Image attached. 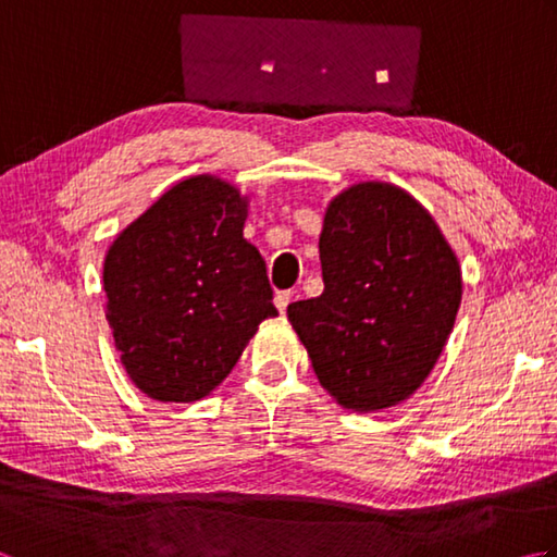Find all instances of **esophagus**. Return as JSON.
<instances>
[{"label": "esophagus", "instance_id": "1", "mask_svg": "<svg viewBox=\"0 0 557 557\" xmlns=\"http://www.w3.org/2000/svg\"><path fill=\"white\" fill-rule=\"evenodd\" d=\"M292 299H294V292H277V294H275V306H277V311H280V313H285Z\"/></svg>", "mask_w": 557, "mask_h": 557}]
</instances>
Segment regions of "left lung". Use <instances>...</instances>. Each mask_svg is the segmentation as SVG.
I'll return each mask as SVG.
<instances>
[{
	"instance_id": "left-lung-1",
	"label": "left lung",
	"mask_w": 557,
	"mask_h": 557,
	"mask_svg": "<svg viewBox=\"0 0 557 557\" xmlns=\"http://www.w3.org/2000/svg\"><path fill=\"white\" fill-rule=\"evenodd\" d=\"M318 251L323 294L287 306L315 377L351 411L399 405L453 333L461 301L453 246L405 188L361 182L330 200Z\"/></svg>"
}]
</instances>
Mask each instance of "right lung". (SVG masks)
<instances>
[{
  "label": "right lung",
  "instance_id": "add662e5",
  "mask_svg": "<svg viewBox=\"0 0 557 557\" xmlns=\"http://www.w3.org/2000/svg\"><path fill=\"white\" fill-rule=\"evenodd\" d=\"M248 198L220 176H186L112 242L102 285L132 383L158 401L210 395L265 318V260L244 239Z\"/></svg>",
  "mask_w": 557,
  "mask_h": 557
}]
</instances>
